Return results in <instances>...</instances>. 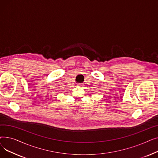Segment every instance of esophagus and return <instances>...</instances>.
<instances>
[{"label": "esophagus", "mask_w": 158, "mask_h": 158, "mask_svg": "<svg viewBox=\"0 0 158 158\" xmlns=\"http://www.w3.org/2000/svg\"><path fill=\"white\" fill-rule=\"evenodd\" d=\"M77 86H81V85L79 84V85H77Z\"/></svg>", "instance_id": "esophagus-1"}]
</instances>
